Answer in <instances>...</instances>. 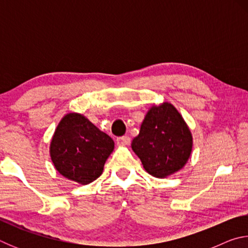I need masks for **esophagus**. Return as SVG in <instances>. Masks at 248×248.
I'll return each mask as SVG.
<instances>
[{
    "label": "esophagus",
    "instance_id": "1",
    "mask_svg": "<svg viewBox=\"0 0 248 248\" xmlns=\"http://www.w3.org/2000/svg\"><path fill=\"white\" fill-rule=\"evenodd\" d=\"M117 144L121 145V146H124V145H129L130 144V138L129 137H120V138H117Z\"/></svg>",
    "mask_w": 248,
    "mask_h": 248
}]
</instances>
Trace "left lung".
Wrapping results in <instances>:
<instances>
[{
  "label": "left lung",
  "instance_id": "8db88e82",
  "mask_svg": "<svg viewBox=\"0 0 248 248\" xmlns=\"http://www.w3.org/2000/svg\"><path fill=\"white\" fill-rule=\"evenodd\" d=\"M131 146L150 175L165 178L187 163L192 137L177 109L163 103L148 111Z\"/></svg>",
  "mask_w": 248,
  "mask_h": 248
}]
</instances>
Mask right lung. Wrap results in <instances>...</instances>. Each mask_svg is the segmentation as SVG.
Returning a JSON list of instances; mask_svg holds the SVG:
<instances>
[{"label":"right lung","mask_w":248,"mask_h":248,"mask_svg":"<svg viewBox=\"0 0 248 248\" xmlns=\"http://www.w3.org/2000/svg\"><path fill=\"white\" fill-rule=\"evenodd\" d=\"M114 148V140L108 134L84 116L72 112L58 124L50 144V156L62 176L87 185L102 175Z\"/></svg>","instance_id":"right-lung-1"}]
</instances>
